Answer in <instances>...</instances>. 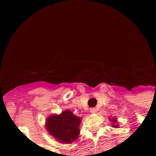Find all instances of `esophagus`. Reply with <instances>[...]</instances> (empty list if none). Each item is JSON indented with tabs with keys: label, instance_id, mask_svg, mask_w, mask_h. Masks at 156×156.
I'll list each match as a JSON object with an SVG mask.
<instances>
[{
	"label": "esophagus",
	"instance_id": "obj_1",
	"mask_svg": "<svg viewBox=\"0 0 156 156\" xmlns=\"http://www.w3.org/2000/svg\"><path fill=\"white\" fill-rule=\"evenodd\" d=\"M90 114H95L96 112V108H90Z\"/></svg>",
	"mask_w": 156,
	"mask_h": 156
}]
</instances>
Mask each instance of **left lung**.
I'll list each match as a JSON object with an SVG mask.
<instances>
[{"mask_svg": "<svg viewBox=\"0 0 156 156\" xmlns=\"http://www.w3.org/2000/svg\"><path fill=\"white\" fill-rule=\"evenodd\" d=\"M109 121L112 122V127H113V128H115V129L119 128V125H118V123H117V119L116 118L112 119L111 117H110V118H109Z\"/></svg>", "mask_w": 156, "mask_h": 156, "instance_id": "8db88e82", "label": "left lung"}]
</instances>
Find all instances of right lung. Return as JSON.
Returning a JSON list of instances; mask_svg holds the SVG:
<instances>
[{"label": "right lung", "mask_w": 156, "mask_h": 156, "mask_svg": "<svg viewBox=\"0 0 156 156\" xmlns=\"http://www.w3.org/2000/svg\"><path fill=\"white\" fill-rule=\"evenodd\" d=\"M81 117L75 116L69 110H65L60 114H52L48 116L45 128L50 135L59 143H72L80 133Z\"/></svg>", "instance_id": "obj_1"}]
</instances>
